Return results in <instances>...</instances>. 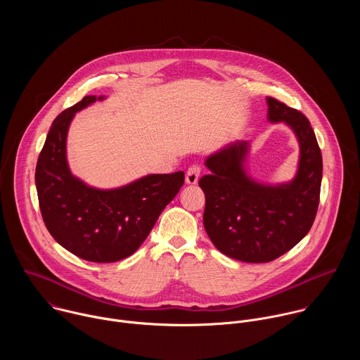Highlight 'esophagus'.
<instances>
[{
  "label": "esophagus",
  "mask_w": 360,
  "mask_h": 360,
  "mask_svg": "<svg viewBox=\"0 0 360 360\" xmlns=\"http://www.w3.org/2000/svg\"><path fill=\"white\" fill-rule=\"evenodd\" d=\"M200 175V167L199 165H192L188 168L186 175H185V181L188 185H196L198 179Z\"/></svg>",
  "instance_id": "esophagus-1"
}]
</instances>
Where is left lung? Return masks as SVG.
Returning <instances> with one entry per match:
<instances>
[{"instance_id": "1", "label": "left lung", "mask_w": 360, "mask_h": 360, "mask_svg": "<svg viewBox=\"0 0 360 360\" xmlns=\"http://www.w3.org/2000/svg\"><path fill=\"white\" fill-rule=\"evenodd\" d=\"M268 120L295 132L300 157L296 176L281 185L253 181L245 169L249 141H236L205 165L203 226L212 243L232 259L265 264L290 250L311 231L321 196L322 153L315 132L300 111L268 96Z\"/></svg>"}]
</instances>
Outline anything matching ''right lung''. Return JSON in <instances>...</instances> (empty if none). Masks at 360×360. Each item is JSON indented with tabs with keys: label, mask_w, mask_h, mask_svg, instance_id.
<instances>
[{
	"label": "right lung",
	"mask_w": 360,
	"mask_h": 360,
	"mask_svg": "<svg viewBox=\"0 0 360 360\" xmlns=\"http://www.w3.org/2000/svg\"><path fill=\"white\" fill-rule=\"evenodd\" d=\"M104 96L88 95L51 125L35 168L44 224L81 259L111 264L128 258L146 239L185 181L182 171L152 174L115 189H96L75 178L67 162V134L75 112Z\"/></svg>",
	"instance_id": "right-lung-1"
}]
</instances>
